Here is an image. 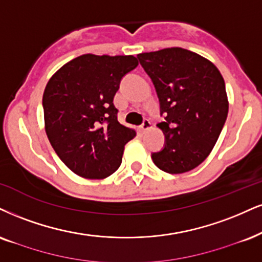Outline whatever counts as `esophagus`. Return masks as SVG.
<instances>
[{
	"label": "esophagus",
	"instance_id": "1",
	"mask_svg": "<svg viewBox=\"0 0 262 262\" xmlns=\"http://www.w3.org/2000/svg\"><path fill=\"white\" fill-rule=\"evenodd\" d=\"M150 128H151V124H150L149 120H144L143 124L140 126V130L142 132H146L148 130H150Z\"/></svg>",
	"mask_w": 262,
	"mask_h": 262
}]
</instances>
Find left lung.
Wrapping results in <instances>:
<instances>
[{
  "mask_svg": "<svg viewBox=\"0 0 262 262\" xmlns=\"http://www.w3.org/2000/svg\"><path fill=\"white\" fill-rule=\"evenodd\" d=\"M159 97L165 121L157 126L166 138L151 154L160 170L183 173L204 161L220 136L228 98L220 70L200 54L181 47L137 54Z\"/></svg>",
  "mask_w": 262,
  "mask_h": 262,
  "instance_id": "8db88e82",
  "label": "left lung"
}]
</instances>
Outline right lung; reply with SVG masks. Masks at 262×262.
Wrapping results in <instances>:
<instances>
[{
    "label": "right lung",
    "instance_id": "add662e5",
    "mask_svg": "<svg viewBox=\"0 0 262 262\" xmlns=\"http://www.w3.org/2000/svg\"><path fill=\"white\" fill-rule=\"evenodd\" d=\"M134 56L82 54L64 64L45 89V131L57 156L77 176L101 180L120 166L135 128L118 121L114 96Z\"/></svg>",
    "mask_w": 262,
    "mask_h": 262
}]
</instances>
